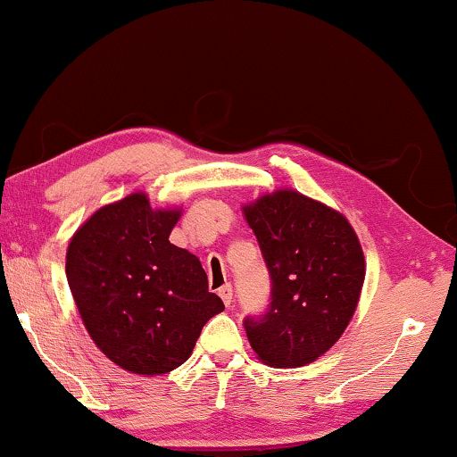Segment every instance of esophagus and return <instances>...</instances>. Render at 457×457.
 I'll return each instance as SVG.
<instances>
[{"mask_svg": "<svg viewBox=\"0 0 457 457\" xmlns=\"http://www.w3.org/2000/svg\"><path fill=\"white\" fill-rule=\"evenodd\" d=\"M219 296L222 298L224 304L230 306V302H233V287H230V284H224L222 287H219Z\"/></svg>", "mask_w": 457, "mask_h": 457, "instance_id": "1", "label": "esophagus"}]
</instances>
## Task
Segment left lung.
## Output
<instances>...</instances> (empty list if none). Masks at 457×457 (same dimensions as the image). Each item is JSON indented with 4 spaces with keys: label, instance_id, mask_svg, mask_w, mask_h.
Wrapping results in <instances>:
<instances>
[{
    "label": "left lung",
    "instance_id": "8db88e82",
    "mask_svg": "<svg viewBox=\"0 0 457 457\" xmlns=\"http://www.w3.org/2000/svg\"><path fill=\"white\" fill-rule=\"evenodd\" d=\"M271 278L265 314L245 319L259 360L300 368L331 349L360 300L366 259L343 214L294 189L243 208Z\"/></svg>",
    "mask_w": 457,
    "mask_h": 457
}]
</instances>
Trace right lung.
<instances>
[{
  "instance_id": "right-lung-1",
  "label": "right lung",
  "mask_w": 457,
  "mask_h": 457,
  "mask_svg": "<svg viewBox=\"0 0 457 457\" xmlns=\"http://www.w3.org/2000/svg\"><path fill=\"white\" fill-rule=\"evenodd\" d=\"M179 216L137 192L91 214L67 247V282L83 325L132 374L179 368L202 327L224 311L200 259L170 243Z\"/></svg>"
}]
</instances>
